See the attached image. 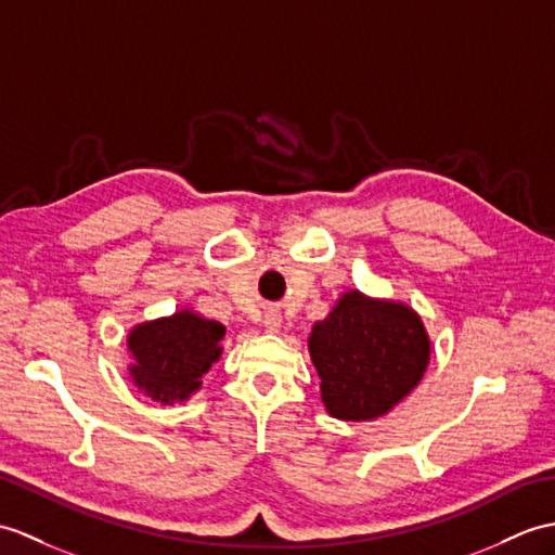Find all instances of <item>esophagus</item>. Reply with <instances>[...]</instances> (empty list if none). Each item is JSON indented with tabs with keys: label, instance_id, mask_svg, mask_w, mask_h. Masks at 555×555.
I'll use <instances>...</instances> for the list:
<instances>
[{
	"label": "esophagus",
	"instance_id": "esophagus-1",
	"mask_svg": "<svg viewBox=\"0 0 555 555\" xmlns=\"http://www.w3.org/2000/svg\"><path fill=\"white\" fill-rule=\"evenodd\" d=\"M264 328L269 331V333H279V328H281V314L279 312H267L264 314Z\"/></svg>",
	"mask_w": 555,
	"mask_h": 555
}]
</instances>
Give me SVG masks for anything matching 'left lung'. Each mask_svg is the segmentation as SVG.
<instances>
[{
	"instance_id": "1",
	"label": "left lung",
	"mask_w": 555,
	"mask_h": 555,
	"mask_svg": "<svg viewBox=\"0 0 555 555\" xmlns=\"http://www.w3.org/2000/svg\"><path fill=\"white\" fill-rule=\"evenodd\" d=\"M309 354L328 414L369 421L388 414L416 388L430 343L409 307L369 300L354 291L314 324Z\"/></svg>"
}]
</instances>
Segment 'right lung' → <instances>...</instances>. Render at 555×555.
<instances>
[{
    "instance_id": "right-lung-1",
    "label": "right lung",
    "mask_w": 555,
    "mask_h": 555,
    "mask_svg": "<svg viewBox=\"0 0 555 555\" xmlns=\"http://www.w3.org/2000/svg\"><path fill=\"white\" fill-rule=\"evenodd\" d=\"M224 326L198 314L179 312L170 319L141 324L130 333L134 354L132 378L163 404L182 402L201 388L203 373L219 359Z\"/></svg>"
}]
</instances>
